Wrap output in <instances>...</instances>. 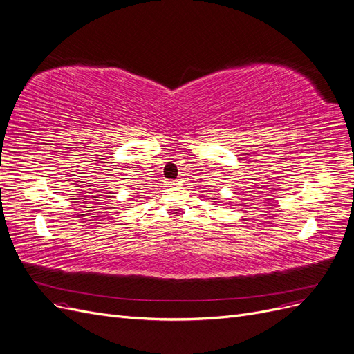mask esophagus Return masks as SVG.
Returning <instances> with one entry per match:
<instances>
[{"instance_id":"34e87169","label":"esophagus","mask_w":354,"mask_h":354,"mask_svg":"<svg viewBox=\"0 0 354 354\" xmlns=\"http://www.w3.org/2000/svg\"><path fill=\"white\" fill-rule=\"evenodd\" d=\"M168 185H169V186H177V185H180V181H178V180H173V181H168Z\"/></svg>"}]
</instances>
